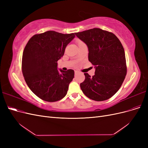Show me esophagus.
Returning a JSON list of instances; mask_svg holds the SVG:
<instances>
[{"instance_id": "obj_1", "label": "esophagus", "mask_w": 148, "mask_h": 148, "mask_svg": "<svg viewBox=\"0 0 148 148\" xmlns=\"http://www.w3.org/2000/svg\"><path fill=\"white\" fill-rule=\"evenodd\" d=\"M78 73H79V71H75V76H77Z\"/></svg>"}]
</instances>
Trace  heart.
Returning a JSON list of instances; mask_svg holds the SVG:
<instances>
[{
    "instance_id": "1",
    "label": "heart",
    "mask_w": 148,
    "mask_h": 148,
    "mask_svg": "<svg viewBox=\"0 0 148 148\" xmlns=\"http://www.w3.org/2000/svg\"><path fill=\"white\" fill-rule=\"evenodd\" d=\"M77 44H78V45H79V44H82L84 43V42H83L82 41H80V40H77Z\"/></svg>"
}]
</instances>
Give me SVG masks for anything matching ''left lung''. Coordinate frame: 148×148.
<instances>
[{
    "instance_id": "left-lung-1",
    "label": "left lung",
    "mask_w": 148,
    "mask_h": 148,
    "mask_svg": "<svg viewBox=\"0 0 148 148\" xmlns=\"http://www.w3.org/2000/svg\"><path fill=\"white\" fill-rule=\"evenodd\" d=\"M86 44L88 60L95 66L92 77L84 73L85 79L80 84L83 93L89 99L102 101L118 91L127 75L126 59L122 43L116 36L100 28L75 33Z\"/></svg>"
}]
</instances>
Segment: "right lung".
Segmentation results:
<instances>
[{"label":"right lung","instance_id":"right-lung-1","mask_svg":"<svg viewBox=\"0 0 148 148\" xmlns=\"http://www.w3.org/2000/svg\"><path fill=\"white\" fill-rule=\"evenodd\" d=\"M74 33L48 31L35 34L26 44L22 57V72L32 92L40 99L55 102L64 98L74 78L71 69H57V61L64 56Z\"/></svg>","mask_w":148,"mask_h":148}]
</instances>
